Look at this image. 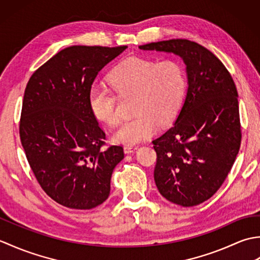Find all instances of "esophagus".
Segmentation results:
<instances>
[{"mask_svg":"<svg viewBox=\"0 0 260 260\" xmlns=\"http://www.w3.org/2000/svg\"><path fill=\"white\" fill-rule=\"evenodd\" d=\"M137 150V146H133V145H126L125 147H124V151H125V153H133V152H135Z\"/></svg>","mask_w":260,"mask_h":260,"instance_id":"esophagus-1","label":"esophagus"}]
</instances>
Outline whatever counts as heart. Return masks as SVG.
I'll list each match as a JSON object with an SVG mask.
<instances>
[{
  "label": "heart",
  "instance_id": "heart-1",
  "mask_svg": "<svg viewBox=\"0 0 260 260\" xmlns=\"http://www.w3.org/2000/svg\"><path fill=\"white\" fill-rule=\"evenodd\" d=\"M107 80L119 98L133 96L132 113L135 116L121 124L114 135L116 142L126 145L145 141L158 125L171 123L182 106L186 88L184 69L172 59L157 62L132 57L116 66ZM112 92L103 86H93L89 91L92 115L108 126H116L120 119Z\"/></svg>",
  "mask_w": 260,
  "mask_h": 260
}]
</instances>
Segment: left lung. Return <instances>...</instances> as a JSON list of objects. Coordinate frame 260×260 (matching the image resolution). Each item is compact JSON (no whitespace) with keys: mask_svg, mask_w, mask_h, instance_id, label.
<instances>
[{"mask_svg":"<svg viewBox=\"0 0 260 260\" xmlns=\"http://www.w3.org/2000/svg\"><path fill=\"white\" fill-rule=\"evenodd\" d=\"M142 50L172 52L183 59L187 92L173 126L153 141L154 181L159 193L182 207L211 198L227 178L241 143L238 92L224 64L186 39L147 43Z\"/></svg>","mask_w":260,"mask_h":260,"instance_id":"8db88e82","label":"left lung"}]
</instances>
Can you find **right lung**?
<instances>
[{
    "label": "right lung",
    "instance_id": "1",
    "mask_svg": "<svg viewBox=\"0 0 260 260\" xmlns=\"http://www.w3.org/2000/svg\"><path fill=\"white\" fill-rule=\"evenodd\" d=\"M127 47L73 46L38 68L27 81L20 139L38 183L63 207L88 210L109 196L120 145H106V134L89 107L98 73Z\"/></svg>",
    "mask_w": 260,
    "mask_h": 260
}]
</instances>
